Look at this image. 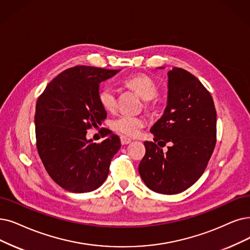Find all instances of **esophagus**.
<instances>
[{"label": "esophagus", "mask_w": 250, "mask_h": 250, "mask_svg": "<svg viewBox=\"0 0 250 250\" xmlns=\"http://www.w3.org/2000/svg\"><path fill=\"white\" fill-rule=\"evenodd\" d=\"M120 139H121V144L122 145H128V144L131 143V139L130 138H127L125 136H121V137H120Z\"/></svg>", "instance_id": "obj_1"}]
</instances>
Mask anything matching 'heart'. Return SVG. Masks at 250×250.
<instances>
[{
	"instance_id": "heart-1",
	"label": "heart",
	"mask_w": 250,
	"mask_h": 250,
	"mask_svg": "<svg viewBox=\"0 0 250 250\" xmlns=\"http://www.w3.org/2000/svg\"><path fill=\"white\" fill-rule=\"evenodd\" d=\"M125 83L145 101H151L158 93L155 80L147 75H135L125 80ZM98 102L105 111H113L116 107V90L112 85L105 84L98 91ZM145 126V120L141 117L122 115L112 122V128L120 134L136 136Z\"/></svg>"
}]
</instances>
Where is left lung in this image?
<instances>
[{
  "label": "left lung",
  "mask_w": 250,
  "mask_h": 250,
  "mask_svg": "<svg viewBox=\"0 0 250 250\" xmlns=\"http://www.w3.org/2000/svg\"><path fill=\"white\" fill-rule=\"evenodd\" d=\"M167 87L164 113L149 130L157 144L145 142L138 172L152 191L174 195L204 172L216 143V111L207 89L183 68L168 72ZM166 143L169 146L164 152Z\"/></svg>",
  "instance_id": "obj_1"
}]
</instances>
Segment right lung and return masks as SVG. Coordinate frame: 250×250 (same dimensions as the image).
<instances>
[{
	"label": "right lung",
	"mask_w": 250,
	"mask_h": 250,
	"mask_svg": "<svg viewBox=\"0 0 250 250\" xmlns=\"http://www.w3.org/2000/svg\"><path fill=\"white\" fill-rule=\"evenodd\" d=\"M120 69L80 65L65 69L50 82L36 104L38 153L48 174L72 193H87L101 187L113 157L121 147L109 133L101 144L86 137L102 125L105 109L98 102L99 84Z\"/></svg>",
	"instance_id": "add662e5"
}]
</instances>
